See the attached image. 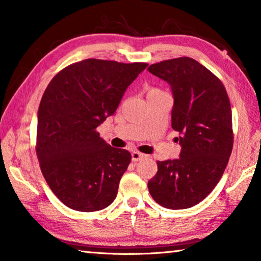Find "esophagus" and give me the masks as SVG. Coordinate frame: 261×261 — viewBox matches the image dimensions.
<instances>
[{
    "label": "esophagus",
    "instance_id": "obj_1",
    "mask_svg": "<svg viewBox=\"0 0 261 261\" xmlns=\"http://www.w3.org/2000/svg\"><path fill=\"white\" fill-rule=\"evenodd\" d=\"M131 155H132V161H134V162H136V161H139L140 159H143V158L145 156L143 153L137 152V151H136V152H132Z\"/></svg>",
    "mask_w": 261,
    "mask_h": 261
}]
</instances>
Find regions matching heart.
<instances>
[{"label": "heart", "mask_w": 261, "mask_h": 261, "mask_svg": "<svg viewBox=\"0 0 261 261\" xmlns=\"http://www.w3.org/2000/svg\"><path fill=\"white\" fill-rule=\"evenodd\" d=\"M160 92H162V91H161V90H159V88H156V87H152V88H149V90H148V93H147V94L160 93Z\"/></svg>", "instance_id": "obj_1"}]
</instances>
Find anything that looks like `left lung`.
I'll list each match as a JSON object with an SVG mask.
<instances>
[{"instance_id":"left-lung-1","label":"left lung","mask_w":261,"mask_h":261,"mask_svg":"<svg viewBox=\"0 0 261 261\" xmlns=\"http://www.w3.org/2000/svg\"><path fill=\"white\" fill-rule=\"evenodd\" d=\"M147 70L171 87V126L182 146L178 159L158 161L148 191L166 208H190L213 191L228 165L233 145L230 101L222 82L191 57Z\"/></svg>"}]
</instances>
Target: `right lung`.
<instances>
[{
	"label": "right lung",
	"mask_w": 261,
	"mask_h": 261,
	"mask_svg": "<svg viewBox=\"0 0 261 261\" xmlns=\"http://www.w3.org/2000/svg\"><path fill=\"white\" fill-rule=\"evenodd\" d=\"M147 63L87 59L62 69L48 84L38 110L35 151L41 173L69 208L108 207L131 162L96 131L116 112L127 86Z\"/></svg>",
	"instance_id": "obj_1"
}]
</instances>
